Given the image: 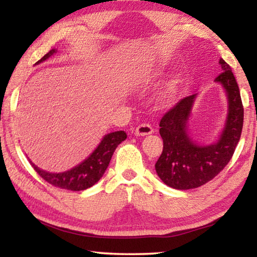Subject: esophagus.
<instances>
[{
	"instance_id": "esophagus-1",
	"label": "esophagus",
	"mask_w": 257,
	"mask_h": 257,
	"mask_svg": "<svg viewBox=\"0 0 257 257\" xmlns=\"http://www.w3.org/2000/svg\"><path fill=\"white\" fill-rule=\"evenodd\" d=\"M152 133H153V127L149 123H141L135 129L136 136H146V135H150Z\"/></svg>"
}]
</instances>
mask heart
Masks as SVG:
<instances>
[{
	"label": "heart",
	"instance_id": "1",
	"mask_svg": "<svg viewBox=\"0 0 257 257\" xmlns=\"http://www.w3.org/2000/svg\"><path fill=\"white\" fill-rule=\"evenodd\" d=\"M170 92H171V89H170V88H169V90H168V92H167V93H165V94L163 95V96H162V101H163V99H165V98H168V96H169V95H170Z\"/></svg>",
	"mask_w": 257,
	"mask_h": 257
}]
</instances>
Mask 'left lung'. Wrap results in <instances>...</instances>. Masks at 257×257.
I'll return each mask as SVG.
<instances>
[{"instance_id": "obj_1", "label": "left lung", "mask_w": 257, "mask_h": 257, "mask_svg": "<svg viewBox=\"0 0 257 257\" xmlns=\"http://www.w3.org/2000/svg\"><path fill=\"white\" fill-rule=\"evenodd\" d=\"M219 63L222 72L215 81L225 89L229 103L219 141L212 145H199L188 135V120L196 94L180 99L160 121L163 151L155 170L165 185L175 189L197 188L212 180L231 160L240 139L243 123L240 92L229 64L223 59Z\"/></svg>"}]
</instances>
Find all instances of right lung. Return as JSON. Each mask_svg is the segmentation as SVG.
<instances>
[{
	"label": "right lung",
	"instance_id": "right-lung-1",
	"mask_svg": "<svg viewBox=\"0 0 257 257\" xmlns=\"http://www.w3.org/2000/svg\"><path fill=\"white\" fill-rule=\"evenodd\" d=\"M56 50H51L46 53L41 60H38L36 64L42 63L53 55ZM127 138V134L122 130L120 132L110 133L104 136L102 142L99 143L97 149L95 150L84 162L78 164L77 167L72 168L71 170L61 172V173H51L44 170H41L36 165L32 163L34 170L40 175L43 179L59 188L79 191L92 187L93 185L101 179L106 168L108 167L111 158L114 151L120 143H122Z\"/></svg>",
	"mask_w": 257,
	"mask_h": 257
}]
</instances>
